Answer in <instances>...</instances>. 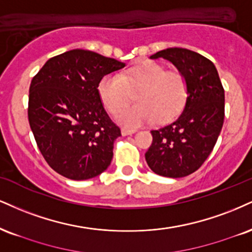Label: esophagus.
Returning <instances> with one entry per match:
<instances>
[{"label":"esophagus","mask_w":252,"mask_h":252,"mask_svg":"<svg viewBox=\"0 0 252 252\" xmlns=\"http://www.w3.org/2000/svg\"><path fill=\"white\" fill-rule=\"evenodd\" d=\"M137 131L136 129H130V128H123L122 129V135L123 136H128V135H132Z\"/></svg>","instance_id":"34e87169"}]
</instances>
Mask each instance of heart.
Wrapping results in <instances>:
<instances>
[{
    "label": "heart",
    "instance_id": "b5f03b06",
    "mask_svg": "<svg viewBox=\"0 0 252 252\" xmlns=\"http://www.w3.org/2000/svg\"><path fill=\"white\" fill-rule=\"evenodd\" d=\"M137 89L135 99L139 103L125 107L129 90ZM97 89L105 109L114 114L120 108L115 118L128 126L153 123L156 120L159 123L169 122L181 113L188 98V83L183 74L166 71L156 62L141 63L121 75H105Z\"/></svg>",
    "mask_w": 252,
    "mask_h": 252
}]
</instances>
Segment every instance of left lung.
Here are the masks:
<instances>
[{"label": "left lung", "instance_id": "obj_1", "mask_svg": "<svg viewBox=\"0 0 252 252\" xmlns=\"http://www.w3.org/2000/svg\"><path fill=\"white\" fill-rule=\"evenodd\" d=\"M171 62L188 83L183 113L174 122L151 130L145 160L155 174L180 178L195 172L213 151L224 122V89L210 60L184 48L150 56Z\"/></svg>", "mask_w": 252, "mask_h": 252}]
</instances>
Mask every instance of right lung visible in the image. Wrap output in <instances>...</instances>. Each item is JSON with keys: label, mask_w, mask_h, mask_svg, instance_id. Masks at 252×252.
Wrapping results in <instances>:
<instances>
[{"label": "right lung", "mask_w": 252, "mask_h": 252, "mask_svg": "<svg viewBox=\"0 0 252 252\" xmlns=\"http://www.w3.org/2000/svg\"><path fill=\"white\" fill-rule=\"evenodd\" d=\"M126 63L90 50L51 57L32 77L28 120L42 156L74 181L96 177L113 159L121 129L104 110L98 83Z\"/></svg>", "instance_id": "obj_1"}]
</instances>
